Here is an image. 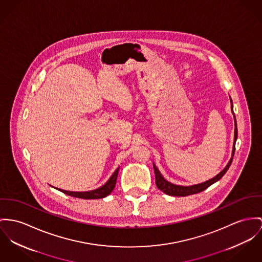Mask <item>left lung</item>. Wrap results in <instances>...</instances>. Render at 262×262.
<instances>
[{
    "label": "left lung",
    "mask_w": 262,
    "mask_h": 262,
    "mask_svg": "<svg viewBox=\"0 0 262 262\" xmlns=\"http://www.w3.org/2000/svg\"><path fill=\"white\" fill-rule=\"evenodd\" d=\"M231 101V99H230ZM231 111L233 113L232 110V101H231ZM234 117V121H235V116ZM237 139V125H236V121H235V128H234V144H233V149H232V157L230 159L229 162L227 163V165L225 166V168L222 170V172H220L215 178L209 180V181L202 182L200 184H195V185H191V186H181V185H176L172 184L168 181H165L162 176H161L160 170L158 169V167L155 165L154 163V169H155V174H156V184L158 186V188L161 190L162 192L168 194V195H172V196H186V195H190V194H194V193H199L202 192L204 189H206L208 186H210L211 184H213L214 182L220 181L222 177L225 174V172L227 171V169L229 168L232 160H233V156H234V151H235V141Z\"/></svg>",
    "instance_id": "obj_1"
}]
</instances>
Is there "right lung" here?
I'll return each instance as SVG.
<instances>
[{
	"mask_svg": "<svg viewBox=\"0 0 262 262\" xmlns=\"http://www.w3.org/2000/svg\"><path fill=\"white\" fill-rule=\"evenodd\" d=\"M119 169L120 167L117 168V170L114 172V174L111 177V179L107 181L105 184H103L100 188L95 189V190H91V191H84V192H76V191H68V190H63V189H59L61 192H63L64 194H68L70 196H74V198H78V199H83V200H98V199H102L107 196L115 188L116 186V182L118 179V173H119Z\"/></svg>",
	"mask_w": 262,
	"mask_h": 262,
	"instance_id": "1",
	"label": "right lung"
}]
</instances>
